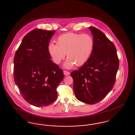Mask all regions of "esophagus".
Masks as SVG:
<instances>
[{"label":"esophagus","mask_w":135,"mask_h":135,"mask_svg":"<svg viewBox=\"0 0 135 135\" xmlns=\"http://www.w3.org/2000/svg\"><path fill=\"white\" fill-rule=\"evenodd\" d=\"M63 72H64V74L65 75H69L70 74V72L64 70Z\"/></svg>","instance_id":"34e87169"}]
</instances>
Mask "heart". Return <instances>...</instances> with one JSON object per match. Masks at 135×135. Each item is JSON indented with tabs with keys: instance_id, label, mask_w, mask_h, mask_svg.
Returning <instances> with one entry per match:
<instances>
[{
	"instance_id": "b5f03b06",
	"label": "heart",
	"mask_w": 135,
	"mask_h": 135,
	"mask_svg": "<svg viewBox=\"0 0 135 135\" xmlns=\"http://www.w3.org/2000/svg\"><path fill=\"white\" fill-rule=\"evenodd\" d=\"M94 47V40L88 34L67 33L60 36L57 44L51 42L48 46L49 52L53 62L59 64L67 55L65 67L72 68L84 65L89 59Z\"/></svg>"
}]
</instances>
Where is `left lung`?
<instances>
[{
	"mask_svg": "<svg viewBox=\"0 0 135 135\" xmlns=\"http://www.w3.org/2000/svg\"><path fill=\"white\" fill-rule=\"evenodd\" d=\"M94 47L88 60L77 70L71 73L75 96L88 104L98 103L112 89L119 68L115 46L103 32L89 27Z\"/></svg>",
	"mask_w": 135,
	"mask_h": 135,
	"instance_id": "1",
	"label": "left lung"
}]
</instances>
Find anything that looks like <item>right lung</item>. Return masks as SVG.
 <instances>
[{"instance_id": "right-lung-1", "label": "right lung", "mask_w": 135, "mask_h": 135, "mask_svg": "<svg viewBox=\"0 0 135 135\" xmlns=\"http://www.w3.org/2000/svg\"><path fill=\"white\" fill-rule=\"evenodd\" d=\"M56 31L35 29L23 39L13 59L15 82L23 98L36 107L47 106L57 99L63 70L51 60L48 46Z\"/></svg>"}]
</instances>
